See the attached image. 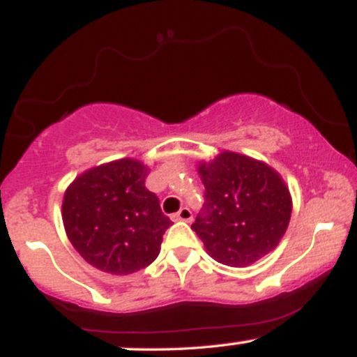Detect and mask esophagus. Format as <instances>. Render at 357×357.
<instances>
[{
    "mask_svg": "<svg viewBox=\"0 0 357 357\" xmlns=\"http://www.w3.org/2000/svg\"><path fill=\"white\" fill-rule=\"evenodd\" d=\"M174 218L178 220V221H191V220H192V213H191L190 208L184 206V208H181V210H179L178 213H176Z\"/></svg>",
    "mask_w": 357,
    "mask_h": 357,
    "instance_id": "esophagus-1",
    "label": "esophagus"
}]
</instances>
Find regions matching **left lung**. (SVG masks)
I'll return each mask as SVG.
<instances>
[{
  "instance_id": "8db88e82",
  "label": "left lung",
  "mask_w": 357,
  "mask_h": 357,
  "mask_svg": "<svg viewBox=\"0 0 357 357\" xmlns=\"http://www.w3.org/2000/svg\"><path fill=\"white\" fill-rule=\"evenodd\" d=\"M198 173L204 206L192 231L208 255L228 267H247L275 250L292 215V196L282 176L267 162L223 151Z\"/></svg>"
}]
</instances>
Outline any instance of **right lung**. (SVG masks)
Wrapping results in <instances>:
<instances>
[{
  "label": "right lung",
  "instance_id": "right-lung-1",
  "mask_svg": "<svg viewBox=\"0 0 357 357\" xmlns=\"http://www.w3.org/2000/svg\"><path fill=\"white\" fill-rule=\"evenodd\" d=\"M149 167L132 158L90 167L73 179L61 203L65 233L85 261L112 275L146 268L171 227L154 192Z\"/></svg>",
  "mask_w": 357,
  "mask_h": 357
}]
</instances>
